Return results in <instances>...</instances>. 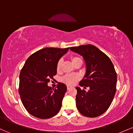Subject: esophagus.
Here are the masks:
<instances>
[{
    "mask_svg": "<svg viewBox=\"0 0 133 133\" xmlns=\"http://www.w3.org/2000/svg\"><path fill=\"white\" fill-rule=\"evenodd\" d=\"M71 88H72L71 86H69V85H67V89H69Z\"/></svg>",
    "mask_w": 133,
    "mask_h": 133,
    "instance_id": "34e87169",
    "label": "esophagus"
}]
</instances>
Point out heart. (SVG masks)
I'll use <instances>...</instances> for the list:
<instances>
[{
    "instance_id": "b5f03b06",
    "label": "heart",
    "mask_w": 133,
    "mask_h": 133,
    "mask_svg": "<svg viewBox=\"0 0 133 133\" xmlns=\"http://www.w3.org/2000/svg\"><path fill=\"white\" fill-rule=\"evenodd\" d=\"M71 61L72 62L73 64H75L77 62H78L79 61H81V59H80L79 57L77 56H71ZM61 67H62V61L61 60H59L57 62V64H56V70L57 72H59L61 70ZM79 79V77L77 75H73V74H67L64 76L62 78V81L64 82L65 84H74L75 82L77 81V80Z\"/></svg>"
}]
</instances>
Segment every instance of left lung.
Segmentation results:
<instances>
[{
  "mask_svg": "<svg viewBox=\"0 0 133 133\" xmlns=\"http://www.w3.org/2000/svg\"><path fill=\"white\" fill-rule=\"evenodd\" d=\"M70 49L84 57L86 74L79 86L90 88L86 92L76 88L77 109L84 116H99L109 108L116 91L117 74L113 64L107 55L91 44L72 47Z\"/></svg>",
  "mask_w": 133,
  "mask_h": 133,
  "instance_id": "1",
  "label": "left lung"
}]
</instances>
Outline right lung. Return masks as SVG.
Returning a JSON list of instances; mask_svg holds the SVG:
<instances>
[{"label":"right lung","mask_w":133,"mask_h":133,"mask_svg":"<svg viewBox=\"0 0 133 133\" xmlns=\"http://www.w3.org/2000/svg\"><path fill=\"white\" fill-rule=\"evenodd\" d=\"M69 49H42L32 54L21 69L19 95L24 108L34 116L51 118L61 109L66 86L59 82L52 89L47 84L56 74V64Z\"/></svg>","instance_id":"right-lung-1"}]
</instances>
